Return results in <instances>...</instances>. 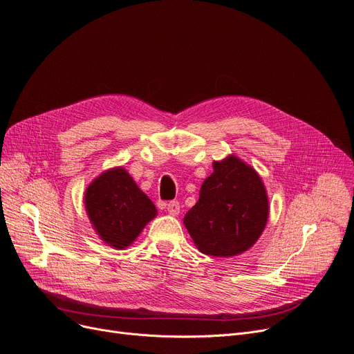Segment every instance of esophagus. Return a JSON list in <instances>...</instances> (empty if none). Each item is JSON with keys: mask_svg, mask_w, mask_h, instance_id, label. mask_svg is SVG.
<instances>
[{"mask_svg": "<svg viewBox=\"0 0 354 354\" xmlns=\"http://www.w3.org/2000/svg\"><path fill=\"white\" fill-rule=\"evenodd\" d=\"M180 211V205L178 201H171L167 204V214L171 215H178Z\"/></svg>", "mask_w": 354, "mask_h": 354, "instance_id": "1", "label": "esophagus"}]
</instances>
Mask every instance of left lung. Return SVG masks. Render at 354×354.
I'll use <instances>...</instances> for the list:
<instances>
[{
    "label": "left lung",
    "mask_w": 354,
    "mask_h": 354,
    "mask_svg": "<svg viewBox=\"0 0 354 354\" xmlns=\"http://www.w3.org/2000/svg\"><path fill=\"white\" fill-rule=\"evenodd\" d=\"M212 169L183 225L199 252L214 257L237 256L263 233L269 218L268 192L254 169L234 155L214 160Z\"/></svg>",
    "instance_id": "obj_1"
}]
</instances>
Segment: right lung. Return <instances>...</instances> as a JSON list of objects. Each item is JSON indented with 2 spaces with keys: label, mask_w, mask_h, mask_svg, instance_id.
<instances>
[{
  "label": "right lung",
  "mask_w": 354,
  "mask_h": 354,
  "mask_svg": "<svg viewBox=\"0 0 354 354\" xmlns=\"http://www.w3.org/2000/svg\"><path fill=\"white\" fill-rule=\"evenodd\" d=\"M84 204L98 237L118 250L129 248L158 215L155 204L121 166L106 169L89 183Z\"/></svg>",
  "instance_id": "obj_1"
}]
</instances>
